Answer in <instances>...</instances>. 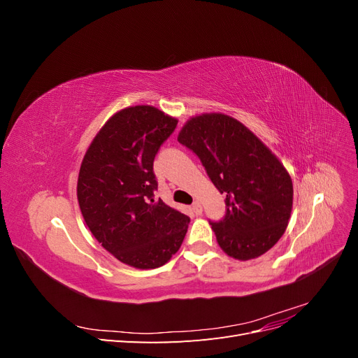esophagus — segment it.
Listing matches in <instances>:
<instances>
[{"instance_id": "1", "label": "esophagus", "mask_w": 358, "mask_h": 358, "mask_svg": "<svg viewBox=\"0 0 358 358\" xmlns=\"http://www.w3.org/2000/svg\"><path fill=\"white\" fill-rule=\"evenodd\" d=\"M192 210H194V213H201V210H203V208H201V203L199 201V200H196L194 201V204H192Z\"/></svg>"}]
</instances>
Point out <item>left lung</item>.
<instances>
[{
	"mask_svg": "<svg viewBox=\"0 0 358 358\" xmlns=\"http://www.w3.org/2000/svg\"><path fill=\"white\" fill-rule=\"evenodd\" d=\"M225 196V215L209 221L222 251L236 259L267 252L288 225L292 182L285 167L252 131L222 113L191 117L178 136Z\"/></svg>",
	"mask_w": 358,
	"mask_h": 358,
	"instance_id": "left-lung-1",
	"label": "left lung"
}]
</instances>
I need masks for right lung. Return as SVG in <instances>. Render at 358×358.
<instances>
[{
	"instance_id": "obj_1",
	"label": "right lung",
	"mask_w": 358,
	"mask_h": 358,
	"mask_svg": "<svg viewBox=\"0 0 358 358\" xmlns=\"http://www.w3.org/2000/svg\"><path fill=\"white\" fill-rule=\"evenodd\" d=\"M178 121L152 106H134L104 124L83 157L78 200L88 229L119 262L155 268L175 255L189 218L154 200V159Z\"/></svg>"
}]
</instances>
